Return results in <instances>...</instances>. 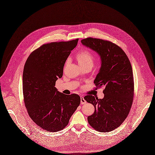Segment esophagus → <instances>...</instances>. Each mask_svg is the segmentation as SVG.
<instances>
[{
	"label": "esophagus",
	"instance_id": "34e87169",
	"mask_svg": "<svg viewBox=\"0 0 155 155\" xmlns=\"http://www.w3.org/2000/svg\"><path fill=\"white\" fill-rule=\"evenodd\" d=\"M80 98H81V104H85V103H86V101L85 100V99H84V98L83 97V96H81Z\"/></svg>",
	"mask_w": 155,
	"mask_h": 155
}]
</instances>
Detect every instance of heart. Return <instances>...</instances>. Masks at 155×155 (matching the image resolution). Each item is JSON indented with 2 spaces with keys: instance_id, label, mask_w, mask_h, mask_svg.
Returning a JSON list of instances; mask_svg holds the SVG:
<instances>
[{
  "instance_id": "obj_1",
  "label": "heart",
  "mask_w": 155,
  "mask_h": 155,
  "mask_svg": "<svg viewBox=\"0 0 155 155\" xmlns=\"http://www.w3.org/2000/svg\"><path fill=\"white\" fill-rule=\"evenodd\" d=\"M77 60L79 65L83 67L91 66L93 67L94 61V57L92 53L88 50L84 49L78 52L76 55Z\"/></svg>"
}]
</instances>
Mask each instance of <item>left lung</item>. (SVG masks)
<instances>
[{
    "label": "left lung",
    "mask_w": 155,
    "mask_h": 155,
    "mask_svg": "<svg viewBox=\"0 0 155 155\" xmlns=\"http://www.w3.org/2000/svg\"><path fill=\"white\" fill-rule=\"evenodd\" d=\"M81 42L100 57L101 67L94 83L97 87H105L102 99L84 97L95 108L87 118L88 123L97 131H112L126 119L132 105L134 81L130 62L123 49L111 42L87 38Z\"/></svg>",
    "instance_id": "obj_1"
}]
</instances>
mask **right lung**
I'll return each instance as SVG.
<instances>
[{"label":"right lung","mask_w":155,"mask_h":155,"mask_svg":"<svg viewBox=\"0 0 155 155\" xmlns=\"http://www.w3.org/2000/svg\"><path fill=\"white\" fill-rule=\"evenodd\" d=\"M78 41L44 44L33 51L25 62L22 83L25 104L29 117L46 131L56 132L65 128L80 104L79 95L64 94L55 87Z\"/></svg>","instance_id":"1"}]
</instances>
